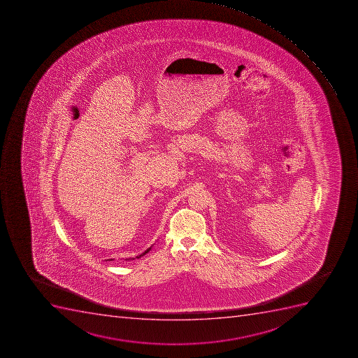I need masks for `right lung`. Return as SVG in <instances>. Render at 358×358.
I'll list each match as a JSON object with an SVG mask.
<instances>
[{
    "label": "right lung",
    "mask_w": 358,
    "mask_h": 358,
    "mask_svg": "<svg viewBox=\"0 0 358 358\" xmlns=\"http://www.w3.org/2000/svg\"><path fill=\"white\" fill-rule=\"evenodd\" d=\"M152 245L150 246V248H148V249H147L146 251L143 252V253H140V255H137V257H136V258L139 259L140 257H143V255H146V253H148V252H150V250H152ZM130 259H134V258H129V259H127V260H130ZM110 260H112V259H110Z\"/></svg>",
    "instance_id": "obj_1"
}]
</instances>
